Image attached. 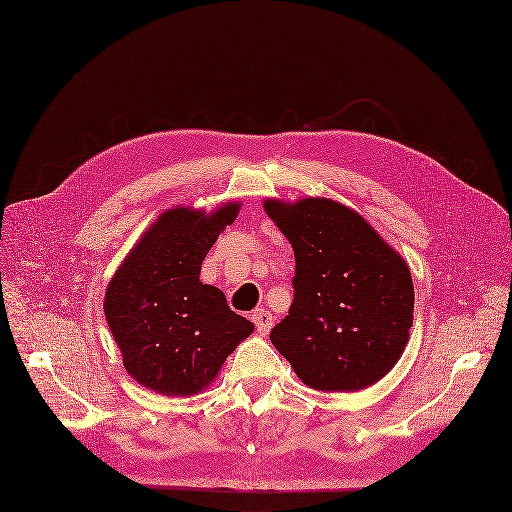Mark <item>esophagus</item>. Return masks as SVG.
<instances>
[{
	"label": "esophagus",
	"mask_w": 512,
	"mask_h": 512,
	"mask_svg": "<svg viewBox=\"0 0 512 512\" xmlns=\"http://www.w3.org/2000/svg\"><path fill=\"white\" fill-rule=\"evenodd\" d=\"M251 318H253L255 329H257L259 335H268L270 333V329L274 325V318H272V314L268 310H255Z\"/></svg>",
	"instance_id": "esophagus-1"
}]
</instances>
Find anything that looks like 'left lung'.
Returning a JSON list of instances; mask_svg holds the SVG:
<instances>
[{
	"label": "left lung",
	"mask_w": 512,
	"mask_h": 512,
	"mask_svg": "<svg viewBox=\"0 0 512 512\" xmlns=\"http://www.w3.org/2000/svg\"><path fill=\"white\" fill-rule=\"evenodd\" d=\"M295 251V297L270 339L306 386L363 390L399 361L413 325L403 257L352 208L306 198L263 204Z\"/></svg>",
	"instance_id": "1"
}]
</instances>
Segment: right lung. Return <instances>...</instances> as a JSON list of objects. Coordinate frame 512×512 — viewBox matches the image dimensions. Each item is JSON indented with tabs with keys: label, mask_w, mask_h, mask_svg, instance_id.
<instances>
[{
	"label": "right lung",
	"mask_w": 512,
	"mask_h": 512,
	"mask_svg": "<svg viewBox=\"0 0 512 512\" xmlns=\"http://www.w3.org/2000/svg\"><path fill=\"white\" fill-rule=\"evenodd\" d=\"M238 204L204 215L170 208L130 251L105 293V318L126 371L166 396L196 394L253 323L227 306L225 295L200 282V266Z\"/></svg>",
	"instance_id": "add662e5"
}]
</instances>
